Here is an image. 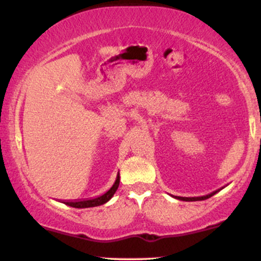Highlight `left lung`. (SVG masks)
I'll return each instance as SVG.
<instances>
[{
    "label": "left lung",
    "instance_id": "1",
    "mask_svg": "<svg viewBox=\"0 0 261 261\" xmlns=\"http://www.w3.org/2000/svg\"><path fill=\"white\" fill-rule=\"evenodd\" d=\"M220 190H221V189H220ZM220 190L214 191V193L208 194V195H205V196H196V197H182V196H175V199L181 200V201H201V200H206V199H208V197L214 196L215 194L218 193V191H220Z\"/></svg>",
    "mask_w": 261,
    "mask_h": 261
}]
</instances>
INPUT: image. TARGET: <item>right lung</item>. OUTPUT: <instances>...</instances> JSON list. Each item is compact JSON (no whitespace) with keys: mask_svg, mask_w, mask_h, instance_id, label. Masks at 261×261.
Masks as SVG:
<instances>
[{"mask_svg":"<svg viewBox=\"0 0 261 261\" xmlns=\"http://www.w3.org/2000/svg\"><path fill=\"white\" fill-rule=\"evenodd\" d=\"M119 182H120V174L118 173L115 182L113 184V187L110 188L107 193H104L103 195L92 197V199H85V200H62L61 202H64L65 205L67 206H71V207H76V208H87V207H95V206H100L112 199L114 194H115V191L118 190Z\"/></svg>","mask_w":261,"mask_h":261,"instance_id":"right-lung-1","label":"right lung"}]
</instances>
